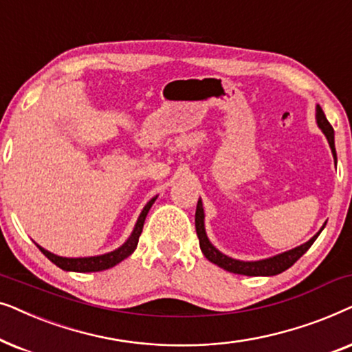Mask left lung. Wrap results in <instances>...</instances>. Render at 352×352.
Returning a JSON list of instances; mask_svg holds the SVG:
<instances>
[{"instance_id": "left-lung-1", "label": "left lung", "mask_w": 352, "mask_h": 352, "mask_svg": "<svg viewBox=\"0 0 352 352\" xmlns=\"http://www.w3.org/2000/svg\"><path fill=\"white\" fill-rule=\"evenodd\" d=\"M316 118H317V124L319 128L324 131V134L329 139L331 153H333V158L336 162V151H335V138H333V128L327 120L324 110L320 109V105H317L316 109ZM204 206H201V200H199L197 204V211H195V230H197V237H199L200 242V250L201 253L205 254V258L211 261L216 266L223 267L224 271L234 272V274H242V276H277L283 271H287L288 267H292L298 259H300L302 254H305L307 250L311 248V245L316 242V239L319 237V234L322 232V228L319 232H317L314 237H312L309 242L300 245V247L290 250V252H285L282 254H277V256L269 258V259H261V261H252V263H245V261H239V259H232L229 256H226L221 252H218L213 245L210 243L208 237H206L205 232V224H204Z\"/></svg>"}]
</instances>
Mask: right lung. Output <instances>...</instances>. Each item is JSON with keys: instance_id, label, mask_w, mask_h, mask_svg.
I'll return each instance as SVG.
<instances>
[{"instance_id": "add662e5", "label": "right lung", "mask_w": 352, "mask_h": 352, "mask_svg": "<svg viewBox=\"0 0 352 352\" xmlns=\"http://www.w3.org/2000/svg\"><path fill=\"white\" fill-rule=\"evenodd\" d=\"M155 199L157 197H153V199L148 201L146 206H144V210H142L141 216H139L136 228H134L133 234L129 235V239L126 240V242H124L118 250H115V252H110L107 254H100V256H91V258H62V256H57V254L50 253L45 248H41L40 245H38V248L41 250V253L45 254L50 261L54 263L57 267L64 269V271L98 272V271H105V269H109V267H113L115 264L123 261L124 258H128L129 254L136 250L138 242H139V235H141L142 228H144V221H146V216L148 213V210H151V206L153 205V201H155Z\"/></svg>"}]
</instances>
